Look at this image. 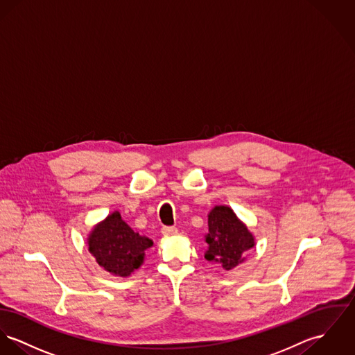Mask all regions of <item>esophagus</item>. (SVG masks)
I'll return each mask as SVG.
<instances>
[{"label":"esophagus","mask_w":355,"mask_h":355,"mask_svg":"<svg viewBox=\"0 0 355 355\" xmlns=\"http://www.w3.org/2000/svg\"><path fill=\"white\" fill-rule=\"evenodd\" d=\"M162 233L164 236H173L178 233V229L173 226H165V227H162Z\"/></svg>","instance_id":"1"}]
</instances>
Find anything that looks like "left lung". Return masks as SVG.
Masks as SVG:
<instances>
[{
	"label": "left lung",
	"mask_w": 355,
	"mask_h": 355,
	"mask_svg": "<svg viewBox=\"0 0 355 355\" xmlns=\"http://www.w3.org/2000/svg\"><path fill=\"white\" fill-rule=\"evenodd\" d=\"M209 232L205 236V259L217 263L226 271L244 263L255 245V236L226 205L214 206L207 214Z\"/></svg>",
	"instance_id": "obj_1"
}]
</instances>
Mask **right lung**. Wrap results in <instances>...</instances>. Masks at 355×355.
Masks as SVG:
<instances>
[{"label":"right lung","mask_w":355,"mask_h":355,"mask_svg":"<svg viewBox=\"0 0 355 355\" xmlns=\"http://www.w3.org/2000/svg\"><path fill=\"white\" fill-rule=\"evenodd\" d=\"M87 244L101 268L115 277L126 278L142 266L145 251L153 245V241L134 232L115 210L92 227Z\"/></svg>","instance_id":"right-lung-1"}]
</instances>
